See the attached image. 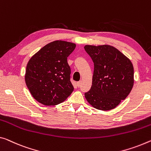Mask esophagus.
I'll list each match as a JSON object with an SVG mask.
<instances>
[{"mask_svg":"<svg viewBox=\"0 0 151 151\" xmlns=\"http://www.w3.org/2000/svg\"><path fill=\"white\" fill-rule=\"evenodd\" d=\"M77 86H78V87L80 86H81V81H79V82H77Z\"/></svg>","mask_w":151,"mask_h":151,"instance_id":"34e87169","label":"esophagus"}]
</instances>
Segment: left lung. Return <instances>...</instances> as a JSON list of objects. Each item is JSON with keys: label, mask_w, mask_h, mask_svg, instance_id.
Returning a JSON list of instances; mask_svg holds the SVG:
<instances>
[{"label": "left lung", "mask_w": 151, "mask_h": 151, "mask_svg": "<svg viewBox=\"0 0 151 151\" xmlns=\"http://www.w3.org/2000/svg\"><path fill=\"white\" fill-rule=\"evenodd\" d=\"M84 49L94 66L91 88L84 94L85 98L96 109H113L128 96L133 88L132 63L111 45H85Z\"/></svg>", "instance_id": "left-lung-1"}]
</instances>
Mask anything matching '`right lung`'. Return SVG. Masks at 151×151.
Returning a JSON list of instances; mask_svg holds the SVG:
<instances>
[{
  "instance_id": "obj_1",
  "label": "right lung",
  "mask_w": 151,
  "mask_h": 151,
  "mask_svg": "<svg viewBox=\"0 0 151 151\" xmlns=\"http://www.w3.org/2000/svg\"><path fill=\"white\" fill-rule=\"evenodd\" d=\"M76 46L70 42L53 41L30 58L25 82L32 96L40 103L46 106L59 105L73 92L68 57Z\"/></svg>"
}]
</instances>
